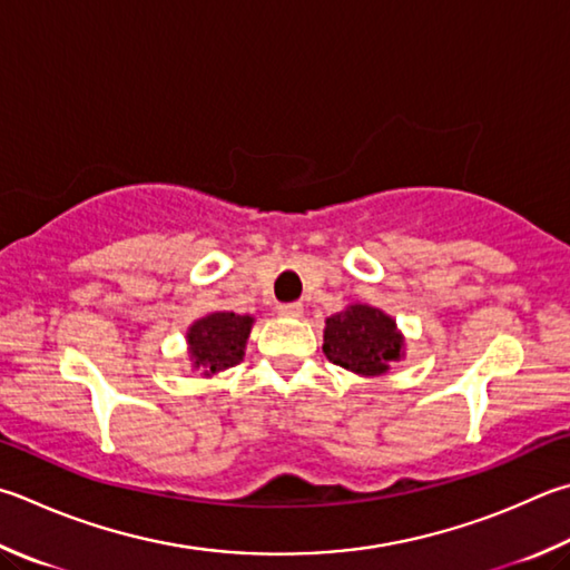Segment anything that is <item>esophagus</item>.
Instances as JSON below:
<instances>
[{
  "instance_id": "esophagus-1",
  "label": "esophagus",
  "mask_w": 570,
  "mask_h": 570,
  "mask_svg": "<svg viewBox=\"0 0 570 570\" xmlns=\"http://www.w3.org/2000/svg\"><path fill=\"white\" fill-rule=\"evenodd\" d=\"M278 314L286 316V318H298V316L304 314V306L298 304V302H294V304H282V306H278Z\"/></svg>"
}]
</instances>
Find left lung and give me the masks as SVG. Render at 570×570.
I'll return each instance as SVG.
<instances>
[{
	"mask_svg": "<svg viewBox=\"0 0 570 570\" xmlns=\"http://www.w3.org/2000/svg\"><path fill=\"white\" fill-rule=\"evenodd\" d=\"M324 354L346 371L361 376H381L391 361L403 356V336L396 321L368 304H351L326 318Z\"/></svg>",
	"mask_w": 570,
	"mask_h": 570,
	"instance_id": "obj_1",
	"label": "left lung"
}]
</instances>
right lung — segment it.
Segmentation results:
<instances>
[{
  "label": "right lung",
  "instance_id": "add662e5",
  "mask_svg": "<svg viewBox=\"0 0 570 570\" xmlns=\"http://www.w3.org/2000/svg\"><path fill=\"white\" fill-rule=\"evenodd\" d=\"M252 326V316H239L234 312H216L194 321L186 331L194 368H202L204 376H214L239 364Z\"/></svg>",
  "mask_w": 570,
  "mask_h": 570
}]
</instances>
